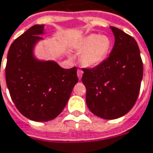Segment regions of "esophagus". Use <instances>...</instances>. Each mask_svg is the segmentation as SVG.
<instances>
[{
	"label": "esophagus",
	"mask_w": 153,
	"mask_h": 153,
	"mask_svg": "<svg viewBox=\"0 0 153 153\" xmlns=\"http://www.w3.org/2000/svg\"><path fill=\"white\" fill-rule=\"evenodd\" d=\"M83 73H84V72H83L82 69H78V71H77V75H78L79 79H81V78L83 76Z\"/></svg>",
	"instance_id": "34e87169"
}]
</instances>
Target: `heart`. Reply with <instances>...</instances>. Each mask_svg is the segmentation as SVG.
<instances>
[{
	"label": "heart",
	"mask_w": 153,
	"mask_h": 153,
	"mask_svg": "<svg viewBox=\"0 0 153 153\" xmlns=\"http://www.w3.org/2000/svg\"><path fill=\"white\" fill-rule=\"evenodd\" d=\"M111 45V40L106 36L91 34L84 37L77 45V50L81 53V64L86 67L99 65L107 58Z\"/></svg>",
	"instance_id": "obj_1"
}]
</instances>
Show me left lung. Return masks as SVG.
<instances>
[{
	"mask_svg": "<svg viewBox=\"0 0 153 153\" xmlns=\"http://www.w3.org/2000/svg\"><path fill=\"white\" fill-rule=\"evenodd\" d=\"M115 43L108 58L94 68H83L86 103L92 113L115 119L128 113L139 94L143 75L139 47L133 37L110 26Z\"/></svg>",
	"mask_w": 153,
	"mask_h": 153,
	"instance_id": "obj_1",
	"label": "left lung"
}]
</instances>
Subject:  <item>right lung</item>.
<instances>
[{"instance_id": "obj_1", "label": "right lung", "mask_w": 153, "mask_h": 153, "mask_svg": "<svg viewBox=\"0 0 153 153\" xmlns=\"http://www.w3.org/2000/svg\"><path fill=\"white\" fill-rule=\"evenodd\" d=\"M44 25H35L10 47L6 81L19 112L30 120L46 122L61 113L78 83L77 68L63 69L54 61H38L32 50L42 39Z\"/></svg>"}]
</instances>
